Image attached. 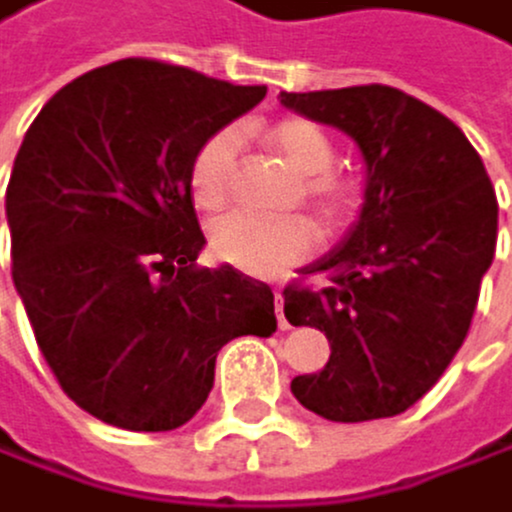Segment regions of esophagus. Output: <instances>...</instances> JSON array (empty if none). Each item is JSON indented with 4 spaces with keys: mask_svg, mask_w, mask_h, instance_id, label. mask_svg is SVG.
Listing matches in <instances>:
<instances>
[{
    "mask_svg": "<svg viewBox=\"0 0 512 512\" xmlns=\"http://www.w3.org/2000/svg\"><path fill=\"white\" fill-rule=\"evenodd\" d=\"M275 313H278V323L285 326V297H281V288H275Z\"/></svg>",
    "mask_w": 512,
    "mask_h": 512,
    "instance_id": "34e87169",
    "label": "esophagus"
}]
</instances>
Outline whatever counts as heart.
Masks as SVG:
<instances>
[{"instance_id":"1","label":"heart","mask_w":512,"mask_h":512,"mask_svg":"<svg viewBox=\"0 0 512 512\" xmlns=\"http://www.w3.org/2000/svg\"><path fill=\"white\" fill-rule=\"evenodd\" d=\"M266 142L285 158L300 177V196L319 224L335 231L345 227L364 202V183L358 173L335 170V145L329 132L304 120L285 116L266 129ZM240 158V132L221 129L199 145L189 167V189L202 208H221L234 189ZM313 250V227L300 215H259L250 208L227 212L212 224V253L250 275H272L304 262Z\"/></svg>"}]
</instances>
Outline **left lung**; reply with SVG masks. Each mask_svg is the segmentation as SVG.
<instances>
[{
  "label": "left lung",
  "instance_id": "obj_1",
  "mask_svg": "<svg viewBox=\"0 0 512 512\" xmlns=\"http://www.w3.org/2000/svg\"><path fill=\"white\" fill-rule=\"evenodd\" d=\"M281 104L348 132L367 164L358 224L304 269L329 285L285 288L288 323L316 326L332 348L291 392L329 421L402 415L469 335L497 246L491 177L453 120L399 88L281 91Z\"/></svg>",
  "mask_w": 512,
  "mask_h": 512
}]
</instances>
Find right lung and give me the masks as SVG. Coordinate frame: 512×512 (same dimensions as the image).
<instances>
[{
    "label": "right lung",
    "mask_w": 512,
    "mask_h": 512,
    "mask_svg": "<svg viewBox=\"0 0 512 512\" xmlns=\"http://www.w3.org/2000/svg\"><path fill=\"white\" fill-rule=\"evenodd\" d=\"M266 85L120 59L59 88L27 129L5 189L12 278L62 392L123 431H173L237 335H272L275 294L196 269L205 234L189 167Z\"/></svg>",
    "instance_id": "right-lung-1"
}]
</instances>
